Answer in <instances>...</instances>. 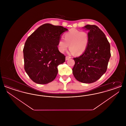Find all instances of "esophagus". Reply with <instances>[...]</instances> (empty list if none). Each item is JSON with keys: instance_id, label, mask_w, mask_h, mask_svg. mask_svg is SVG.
Listing matches in <instances>:
<instances>
[{"instance_id": "esophagus-1", "label": "esophagus", "mask_w": 126, "mask_h": 126, "mask_svg": "<svg viewBox=\"0 0 126 126\" xmlns=\"http://www.w3.org/2000/svg\"><path fill=\"white\" fill-rule=\"evenodd\" d=\"M71 57H69V56H66V60H68L69 59H70Z\"/></svg>"}]
</instances>
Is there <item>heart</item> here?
Returning <instances> with one entry per match:
<instances>
[{
  "instance_id": "1",
  "label": "heart",
  "mask_w": 126,
  "mask_h": 126,
  "mask_svg": "<svg viewBox=\"0 0 126 126\" xmlns=\"http://www.w3.org/2000/svg\"><path fill=\"white\" fill-rule=\"evenodd\" d=\"M64 40L60 39L58 48L61 53H64L68 47L69 53L79 56L84 54L90 42L89 34L84 31L72 28L64 34Z\"/></svg>"
}]
</instances>
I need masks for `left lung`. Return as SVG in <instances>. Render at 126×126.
Listing matches in <instances>:
<instances>
[{"mask_svg":"<svg viewBox=\"0 0 126 126\" xmlns=\"http://www.w3.org/2000/svg\"><path fill=\"white\" fill-rule=\"evenodd\" d=\"M90 42L84 54L74 58V76L80 82L90 84L98 80L106 72L111 56L110 44L105 34L98 26L87 24Z\"/></svg>","mask_w":126,"mask_h":126,"instance_id":"left-lung-1","label":"left lung"}]
</instances>
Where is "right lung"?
<instances>
[{
    "mask_svg": "<svg viewBox=\"0 0 126 126\" xmlns=\"http://www.w3.org/2000/svg\"><path fill=\"white\" fill-rule=\"evenodd\" d=\"M67 31L62 26L45 24L27 38L23 49L24 69L34 82L48 84L56 78L58 66L66 58L59 51L58 43Z\"/></svg>",
    "mask_w": 126,
    "mask_h": 126,
    "instance_id": "obj_1",
    "label": "right lung"
}]
</instances>
